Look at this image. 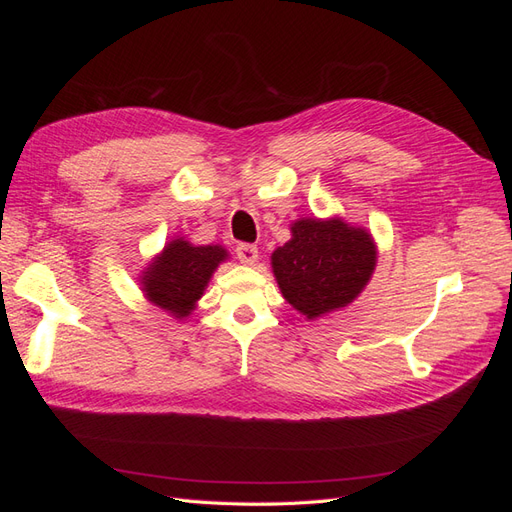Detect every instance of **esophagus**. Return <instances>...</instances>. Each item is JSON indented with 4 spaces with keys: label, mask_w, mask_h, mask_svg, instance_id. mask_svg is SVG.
Here are the masks:
<instances>
[{
    "label": "esophagus",
    "mask_w": 512,
    "mask_h": 512,
    "mask_svg": "<svg viewBox=\"0 0 512 512\" xmlns=\"http://www.w3.org/2000/svg\"><path fill=\"white\" fill-rule=\"evenodd\" d=\"M237 258L243 262V265H256L258 262V247L250 243H241L237 245Z\"/></svg>",
    "instance_id": "1"
}]
</instances>
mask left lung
Instances as JSON below:
<instances>
[{
	"label": "left lung",
	"mask_w": 512,
	"mask_h": 512,
	"mask_svg": "<svg viewBox=\"0 0 512 512\" xmlns=\"http://www.w3.org/2000/svg\"><path fill=\"white\" fill-rule=\"evenodd\" d=\"M290 241L271 254L282 297L307 320L348 307L365 290L378 262V245L363 226L344 218H299Z\"/></svg>",
	"instance_id": "1"
}]
</instances>
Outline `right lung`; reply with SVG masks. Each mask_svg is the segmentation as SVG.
<instances>
[{
	"mask_svg": "<svg viewBox=\"0 0 512 512\" xmlns=\"http://www.w3.org/2000/svg\"><path fill=\"white\" fill-rule=\"evenodd\" d=\"M230 258L224 245H194L185 237H173L162 252L138 273V286L153 307L170 318L185 320L198 307L213 273Z\"/></svg>",
	"mask_w": 512,
	"mask_h": 512,
	"instance_id": "right-lung-1",
	"label": "right lung"
}]
</instances>
